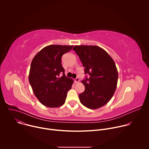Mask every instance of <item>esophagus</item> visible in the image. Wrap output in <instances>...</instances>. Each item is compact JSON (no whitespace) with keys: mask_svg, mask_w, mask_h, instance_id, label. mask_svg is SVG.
I'll use <instances>...</instances> for the list:
<instances>
[{"mask_svg":"<svg viewBox=\"0 0 149 149\" xmlns=\"http://www.w3.org/2000/svg\"><path fill=\"white\" fill-rule=\"evenodd\" d=\"M79 81V78H76L75 79H74V82H75V83H77V82H78Z\"/></svg>","mask_w":149,"mask_h":149,"instance_id":"obj_1","label":"esophagus"}]
</instances>
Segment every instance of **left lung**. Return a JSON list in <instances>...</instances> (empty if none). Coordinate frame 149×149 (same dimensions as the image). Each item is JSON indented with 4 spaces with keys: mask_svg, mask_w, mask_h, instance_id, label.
Listing matches in <instances>:
<instances>
[{
    "mask_svg": "<svg viewBox=\"0 0 149 149\" xmlns=\"http://www.w3.org/2000/svg\"><path fill=\"white\" fill-rule=\"evenodd\" d=\"M78 55L88 77L82 80L85 91L79 94L81 103L90 109L107 104L116 91L118 71L115 62L105 50L94 45H76L72 49Z\"/></svg>",
    "mask_w": 149,
    "mask_h": 149,
    "instance_id": "left-lung-1",
    "label": "left lung"
}]
</instances>
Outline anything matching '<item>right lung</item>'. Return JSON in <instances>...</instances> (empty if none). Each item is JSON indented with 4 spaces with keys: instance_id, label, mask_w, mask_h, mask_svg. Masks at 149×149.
<instances>
[{
    "instance_id": "1",
    "label": "right lung",
    "mask_w": 149,
    "mask_h": 149,
    "mask_svg": "<svg viewBox=\"0 0 149 149\" xmlns=\"http://www.w3.org/2000/svg\"><path fill=\"white\" fill-rule=\"evenodd\" d=\"M72 47L48 45L42 49L32 61L29 81L36 97L46 107H58L65 102L67 93L74 81L65 76L61 58ZM61 73L63 74L61 77Z\"/></svg>"
}]
</instances>
